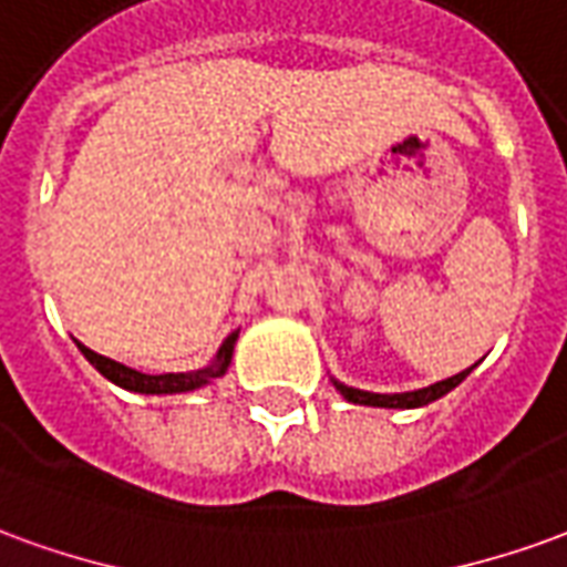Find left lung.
<instances>
[{
    "label": "left lung",
    "instance_id": "left-lung-1",
    "mask_svg": "<svg viewBox=\"0 0 567 567\" xmlns=\"http://www.w3.org/2000/svg\"><path fill=\"white\" fill-rule=\"evenodd\" d=\"M473 368H466L461 374H454L449 380H439L433 386H423V390H414V393H368V390H355V386H347V383H340L334 380V386L340 390V395L352 402V405H374V408H421L430 405L435 399H442L445 393H451L457 383H461L466 374H470Z\"/></svg>",
    "mask_w": 567,
    "mask_h": 567
}]
</instances>
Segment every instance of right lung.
<instances>
[{
    "label": "right lung",
    "mask_w": 567,
    "mask_h": 567,
    "mask_svg": "<svg viewBox=\"0 0 567 567\" xmlns=\"http://www.w3.org/2000/svg\"><path fill=\"white\" fill-rule=\"evenodd\" d=\"M236 338L239 331H233L220 350H217L215 362L212 365L199 368V371H181V374H144V371H134V368L122 365V362H113L101 352L89 350L85 343H79L82 355L89 359L91 365L97 368L106 380H113L122 390H132V393H146V395H168V393H189V390H199L205 383H212L215 378H220L229 368V359H233V347H236Z\"/></svg>",
    "instance_id": "right-lung-1"
}]
</instances>
